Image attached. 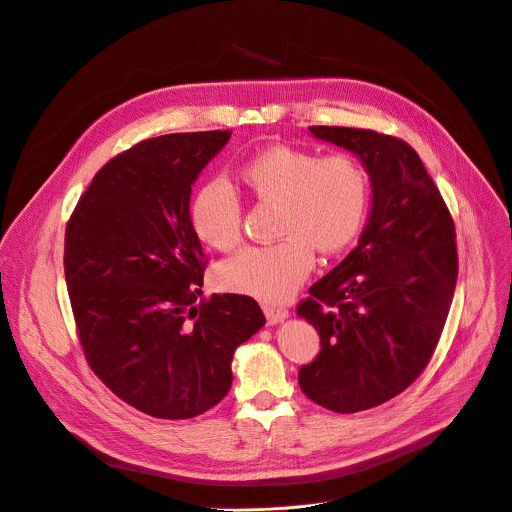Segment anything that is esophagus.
<instances>
[{
	"instance_id": "34e87169",
	"label": "esophagus",
	"mask_w": 512,
	"mask_h": 512,
	"mask_svg": "<svg viewBox=\"0 0 512 512\" xmlns=\"http://www.w3.org/2000/svg\"><path fill=\"white\" fill-rule=\"evenodd\" d=\"M262 311L266 315V321L268 325H276L278 321L287 319L289 317V311L285 307H276V305H262Z\"/></svg>"
}]
</instances>
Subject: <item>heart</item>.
Here are the masks:
<instances>
[{
	"label": "heart",
	"instance_id": "heart-1",
	"mask_svg": "<svg viewBox=\"0 0 512 512\" xmlns=\"http://www.w3.org/2000/svg\"><path fill=\"white\" fill-rule=\"evenodd\" d=\"M248 197L278 205L270 246H246L219 268L221 287L264 303L287 301L315 266V250L344 252L360 234L370 209V177L348 154H319L287 144L268 146L238 170ZM189 219L197 238L230 250L242 238L244 207L230 183H205L191 199Z\"/></svg>",
	"mask_w": 512,
	"mask_h": 512
}]
</instances>
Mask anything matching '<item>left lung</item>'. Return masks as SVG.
<instances>
[{"label":"left lung","mask_w":512,"mask_h":512,"mask_svg":"<svg viewBox=\"0 0 512 512\" xmlns=\"http://www.w3.org/2000/svg\"><path fill=\"white\" fill-rule=\"evenodd\" d=\"M309 130L360 156L372 211L358 246L297 307L321 339L299 384L329 411L358 413L401 394L427 368L456 291V225L405 140L362 128Z\"/></svg>","instance_id":"8db88e82"}]
</instances>
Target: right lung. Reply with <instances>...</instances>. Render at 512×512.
I'll use <instances>...</instances> for the list:
<instances>
[{"label":"right lung","mask_w":512,"mask_h":512,"mask_svg":"<svg viewBox=\"0 0 512 512\" xmlns=\"http://www.w3.org/2000/svg\"><path fill=\"white\" fill-rule=\"evenodd\" d=\"M230 136L134 144L97 170L67 223L65 278L87 364L156 419L215 407L232 386L236 348L266 321L246 295L197 299L207 262L189 219L191 185Z\"/></svg>","instance_id":"add662e5"}]
</instances>
